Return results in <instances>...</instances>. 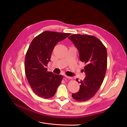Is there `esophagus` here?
<instances>
[{"label":"esophagus","instance_id":"1","mask_svg":"<svg viewBox=\"0 0 127 127\" xmlns=\"http://www.w3.org/2000/svg\"><path fill=\"white\" fill-rule=\"evenodd\" d=\"M65 77L66 78H68V79H72V77H69V76H66V75H65Z\"/></svg>","mask_w":127,"mask_h":127}]
</instances>
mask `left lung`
<instances>
[{"label": "left lung", "mask_w": 127, "mask_h": 127, "mask_svg": "<svg viewBox=\"0 0 127 127\" xmlns=\"http://www.w3.org/2000/svg\"><path fill=\"white\" fill-rule=\"evenodd\" d=\"M68 38L77 48L80 61L85 64L83 71L86 77L79 82L76 79L81 85L79 91L72 97L78 101H85L96 94L103 81L107 68V51L95 36L78 34Z\"/></svg>", "instance_id": "obj_1"}]
</instances>
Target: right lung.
Wrapping results in <instances>:
<instances>
[{"label":"right lung","instance_id":"1","mask_svg":"<svg viewBox=\"0 0 127 127\" xmlns=\"http://www.w3.org/2000/svg\"><path fill=\"white\" fill-rule=\"evenodd\" d=\"M70 34L46 31L35 37L27 51L25 74L35 94L45 99L53 97L63 79V76L47 71L46 66L56 45Z\"/></svg>","mask_w":127,"mask_h":127}]
</instances>
